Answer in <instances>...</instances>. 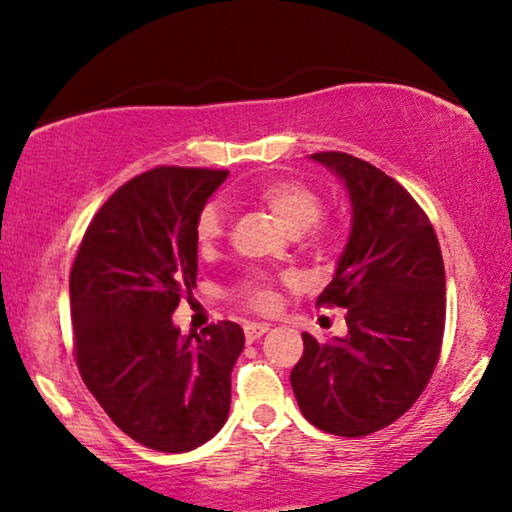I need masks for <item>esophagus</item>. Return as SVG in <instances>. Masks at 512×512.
Instances as JSON below:
<instances>
[{"label": "esophagus", "instance_id": "34e87169", "mask_svg": "<svg viewBox=\"0 0 512 512\" xmlns=\"http://www.w3.org/2000/svg\"><path fill=\"white\" fill-rule=\"evenodd\" d=\"M243 332H245V339H248V342H255V339H260L264 332H269V325L267 323H248L243 327Z\"/></svg>", "mask_w": 512, "mask_h": 512}]
</instances>
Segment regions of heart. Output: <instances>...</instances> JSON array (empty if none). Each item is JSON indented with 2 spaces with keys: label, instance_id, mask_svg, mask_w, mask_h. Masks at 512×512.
<instances>
[{
  "label": "heart",
  "instance_id": "b5f03b06",
  "mask_svg": "<svg viewBox=\"0 0 512 512\" xmlns=\"http://www.w3.org/2000/svg\"><path fill=\"white\" fill-rule=\"evenodd\" d=\"M250 201L267 208L290 234H302L311 250L330 252L337 243V224L323 215V196L309 182L297 177H274L250 189ZM227 236V213L220 203H206L194 224V238L201 252L215 248ZM236 297L255 311H274L278 290L274 278L252 274L236 288Z\"/></svg>",
  "mask_w": 512,
  "mask_h": 512
}]
</instances>
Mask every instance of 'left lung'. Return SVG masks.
Wrapping results in <instances>:
<instances>
[{
	"instance_id": "8db88e82",
	"label": "left lung",
	"mask_w": 512,
	"mask_h": 512,
	"mask_svg": "<svg viewBox=\"0 0 512 512\" xmlns=\"http://www.w3.org/2000/svg\"><path fill=\"white\" fill-rule=\"evenodd\" d=\"M346 180L353 229L318 306L346 309L349 335L304 353L290 381L320 431L363 438L400 419L433 377L445 335V264L424 208L403 185L346 152H318Z\"/></svg>"
}]
</instances>
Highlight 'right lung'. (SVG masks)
I'll return each instance as SVG.
<instances>
[{
    "instance_id": "add662e5",
    "label": "right lung",
    "mask_w": 512,
    "mask_h": 512,
    "mask_svg": "<svg viewBox=\"0 0 512 512\" xmlns=\"http://www.w3.org/2000/svg\"><path fill=\"white\" fill-rule=\"evenodd\" d=\"M227 170L156 166L93 215L70 271L72 353L107 417L140 445L180 454L227 421L243 330L180 335L173 311L196 285L194 224Z\"/></svg>"
}]
</instances>
